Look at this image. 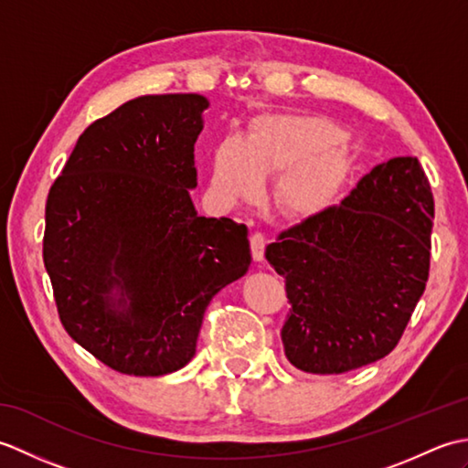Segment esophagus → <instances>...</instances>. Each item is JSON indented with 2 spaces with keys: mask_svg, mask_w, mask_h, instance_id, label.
<instances>
[{
  "mask_svg": "<svg viewBox=\"0 0 468 468\" xmlns=\"http://www.w3.org/2000/svg\"><path fill=\"white\" fill-rule=\"evenodd\" d=\"M265 245H267V239H265V235L261 231L251 233V253H253V260L255 261H261L263 260Z\"/></svg>",
  "mask_w": 468,
  "mask_h": 468,
  "instance_id": "obj_1",
  "label": "esophagus"
}]
</instances>
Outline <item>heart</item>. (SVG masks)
Segmentation results:
<instances>
[{
    "label": "heart",
    "instance_id": "b5f03b06",
    "mask_svg": "<svg viewBox=\"0 0 468 468\" xmlns=\"http://www.w3.org/2000/svg\"><path fill=\"white\" fill-rule=\"evenodd\" d=\"M347 168L342 133L315 116L263 114L250 141L225 136L215 146L211 186L225 203L251 201L263 176H280L275 203L283 213L310 215L325 205Z\"/></svg>",
    "mask_w": 468,
    "mask_h": 468
}]
</instances>
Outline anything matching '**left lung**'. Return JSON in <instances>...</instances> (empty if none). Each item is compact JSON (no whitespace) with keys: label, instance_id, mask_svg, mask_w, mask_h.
Instances as JSON below:
<instances>
[{"label":"left lung","instance_id":"8db88e82","mask_svg":"<svg viewBox=\"0 0 468 468\" xmlns=\"http://www.w3.org/2000/svg\"><path fill=\"white\" fill-rule=\"evenodd\" d=\"M434 198L419 158L396 156L342 205L285 229L265 260L285 280V356L310 374H342L390 354L431 271Z\"/></svg>","mask_w":468,"mask_h":468}]
</instances>
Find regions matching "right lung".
Here are the masks:
<instances>
[{
  "mask_svg": "<svg viewBox=\"0 0 468 468\" xmlns=\"http://www.w3.org/2000/svg\"><path fill=\"white\" fill-rule=\"evenodd\" d=\"M207 98L141 96L78 138L46 201L44 265L59 322L112 370L163 376L197 350L207 305L250 270L247 227L198 217Z\"/></svg>",
  "mask_w": 468,
  "mask_h": 468,
  "instance_id": "1",
  "label": "right lung"
}]
</instances>
